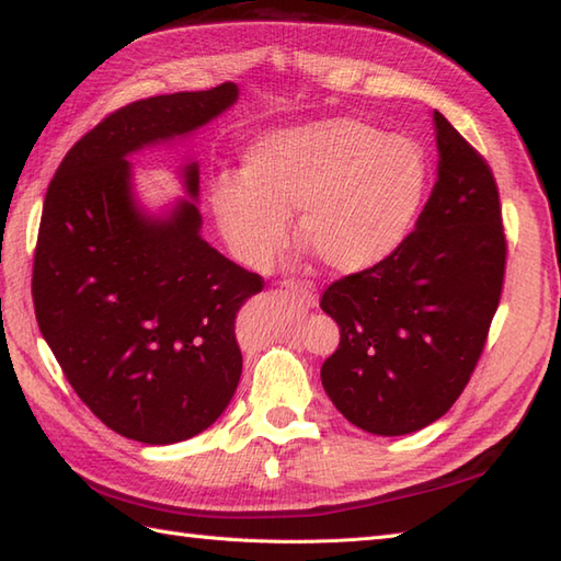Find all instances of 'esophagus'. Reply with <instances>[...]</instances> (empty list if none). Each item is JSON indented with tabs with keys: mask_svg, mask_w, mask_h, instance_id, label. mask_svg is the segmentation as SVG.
<instances>
[{
	"mask_svg": "<svg viewBox=\"0 0 561 561\" xmlns=\"http://www.w3.org/2000/svg\"><path fill=\"white\" fill-rule=\"evenodd\" d=\"M286 289L291 296H296L306 308L318 306V289L310 282H286Z\"/></svg>",
	"mask_w": 561,
	"mask_h": 561,
	"instance_id": "esophagus-1",
	"label": "esophagus"
}]
</instances>
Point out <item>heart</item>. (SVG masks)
Returning a JSON list of instances; mask_svg holds the SVG:
<instances>
[{
  "mask_svg": "<svg viewBox=\"0 0 561 561\" xmlns=\"http://www.w3.org/2000/svg\"><path fill=\"white\" fill-rule=\"evenodd\" d=\"M427 164L419 142L358 119L260 136L239 176H219L210 203L221 239L245 267L265 270L298 237L334 275H360L397 253L421 213Z\"/></svg>",
  "mask_w": 561,
  "mask_h": 561,
  "instance_id": "b5f03b06",
  "label": "heart"
}]
</instances>
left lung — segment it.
Returning <instances> with one entry per match:
<instances>
[{"instance_id":"8db88e82","label":"left lung","mask_w":561,"mask_h":561,"mask_svg":"<svg viewBox=\"0 0 561 561\" xmlns=\"http://www.w3.org/2000/svg\"><path fill=\"white\" fill-rule=\"evenodd\" d=\"M437 181L392 257L334 282L340 324L322 387L348 423L397 437L442 419L471 377L500 304L506 243L485 160L433 110Z\"/></svg>"}]
</instances>
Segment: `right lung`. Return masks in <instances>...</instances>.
<instances>
[{"label": "right lung", "instance_id": "obj_1", "mask_svg": "<svg viewBox=\"0 0 561 561\" xmlns=\"http://www.w3.org/2000/svg\"><path fill=\"white\" fill-rule=\"evenodd\" d=\"M237 83L126 104L85 134L47 188L33 301L47 346L98 419L142 445L210 427L237 392L233 320L263 279L201 237V167L186 198H138L131 154L174 146L237 104Z\"/></svg>", "mask_w": 561, "mask_h": 561}]
</instances>
